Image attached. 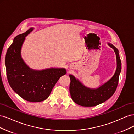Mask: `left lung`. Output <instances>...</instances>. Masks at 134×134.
I'll return each mask as SVG.
<instances>
[{
	"label": "left lung",
	"mask_w": 134,
	"mask_h": 134,
	"mask_svg": "<svg viewBox=\"0 0 134 134\" xmlns=\"http://www.w3.org/2000/svg\"><path fill=\"white\" fill-rule=\"evenodd\" d=\"M107 44L115 52L117 66L114 74L107 82L101 84L98 88H91L85 86L73 75H69L70 79L69 91L71 97L75 103L80 106L84 107L97 106L108 99L116 90L121 71L119 51L111 43Z\"/></svg>",
	"instance_id": "left-lung-1"
}]
</instances>
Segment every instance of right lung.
I'll return each mask as SVG.
<instances>
[{
  "label": "right lung",
  "mask_w": 134,
  "mask_h": 134,
  "mask_svg": "<svg viewBox=\"0 0 134 134\" xmlns=\"http://www.w3.org/2000/svg\"><path fill=\"white\" fill-rule=\"evenodd\" d=\"M34 30V28H30L14 38L7 50L5 63L8 80L12 90L24 99L38 102L48 98L66 70L64 68L35 70L25 63L21 55L22 47L26 36Z\"/></svg>",
  "instance_id": "obj_1"
}]
</instances>
